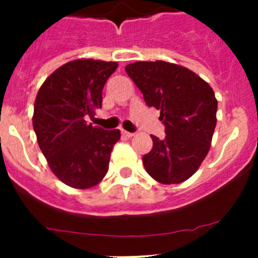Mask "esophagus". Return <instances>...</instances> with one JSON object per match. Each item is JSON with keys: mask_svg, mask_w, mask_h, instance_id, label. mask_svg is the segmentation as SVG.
<instances>
[{"mask_svg": "<svg viewBox=\"0 0 258 258\" xmlns=\"http://www.w3.org/2000/svg\"><path fill=\"white\" fill-rule=\"evenodd\" d=\"M122 136L126 137V138H132L134 136V133H131V132H126V131H122Z\"/></svg>", "mask_w": 258, "mask_h": 258, "instance_id": "34e87169", "label": "esophagus"}]
</instances>
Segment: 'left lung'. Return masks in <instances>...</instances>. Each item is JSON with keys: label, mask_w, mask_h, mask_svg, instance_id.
<instances>
[{"label": "left lung", "mask_w": 258, "mask_h": 258, "mask_svg": "<svg viewBox=\"0 0 258 258\" xmlns=\"http://www.w3.org/2000/svg\"><path fill=\"white\" fill-rule=\"evenodd\" d=\"M149 107L160 111L163 140L151 136L143 165L155 181L181 183L206 159L217 122L213 89L188 68L164 60L136 61L125 67Z\"/></svg>", "instance_id": "8db88e82"}]
</instances>
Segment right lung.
<instances>
[{"label": "right lung", "mask_w": 258, "mask_h": 258, "mask_svg": "<svg viewBox=\"0 0 258 258\" xmlns=\"http://www.w3.org/2000/svg\"><path fill=\"white\" fill-rule=\"evenodd\" d=\"M116 61L76 59L55 70L35 101L33 129L51 172L74 188H90L104 178L120 131L85 121L102 107V90Z\"/></svg>", "instance_id": "right-lung-1"}]
</instances>
